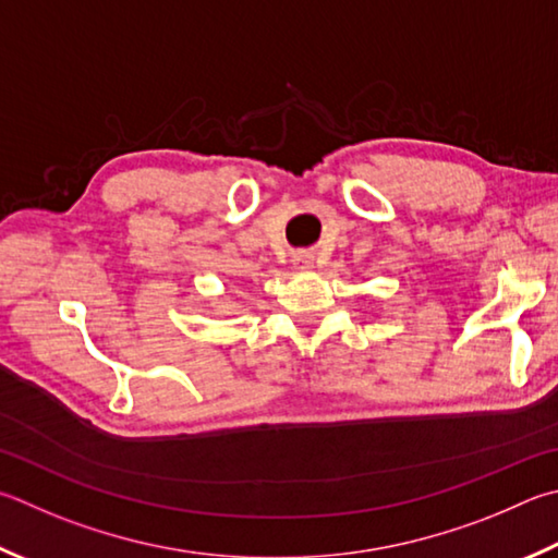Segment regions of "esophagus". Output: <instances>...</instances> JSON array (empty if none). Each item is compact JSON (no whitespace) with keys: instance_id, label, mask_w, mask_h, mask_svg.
<instances>
[{"instance_id":"1","label":"esophagus","mask_w":558,"mask_h":558,"mask_svg":"<svg viewBox=\"0 0 558 558\" xmlns=\"http://www.w3.org/2000/svg\"><path fill=\"white\" fill-rule=\"evenodd\" d=\"M292 263H295L298 270H310L312 268V256H310V253H295V256H292Z\"/></svg>"}]
</instances>
